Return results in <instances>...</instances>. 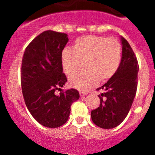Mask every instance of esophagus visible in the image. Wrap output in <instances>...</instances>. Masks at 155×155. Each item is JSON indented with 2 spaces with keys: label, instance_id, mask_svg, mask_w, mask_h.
I'll use <instances>...</instances> for the list:
<instances>
[{
  "label": "esophagus",
  "instance_id": "obj_1",
  "mask_svg": "<svg viewBox=\"0 0 155 155\" xmlns=\"http://www.w3.org/2000/svg\"><path fill=\"white\" fill-rule=\"evenodd\" d=\"M79 94H80L81 97H84V96H85L87 94L85 93V92H83V91H79Z\"/></svg>",
  "mask_w": 155,
  "mask_h": 155
}]
</instances>
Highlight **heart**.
Returning a JSON list of instances; mask_svg holds the SVG:
<instances>
[{
  "label": "heart",
  "mask_w": 155,
  "mask_h": 155,
  "mask_svg": "<svg viewBox=\"0 0 155 155\" xmlns=\"http://www.w3.org/2000/svg\"><path fill=\"white\" fill-rule=\"evenodd\" d=\"M122 47L116 40L106 37L85 36L75 41L73 48H65L62 51V66L70 76L78 70L86 61L84 71L70 77V84L76 89L86 91L98 82L112 79L119 68Z\"/></svg>",
  "instance_id": "obj_1"
}]
</instances>
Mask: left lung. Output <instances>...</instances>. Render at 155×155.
Masks as SVG:
<instances>
[{
    "label": "left lung",
    "mask_w": 155,
    "mask_h": 155,
    "mask_svg": "<svg viewBox=\"0 0 155 155\" xmlns=\"http://www.w3.org/2000/svg\"><path fill=\"white\" fill-rule=\"evenodd\" d=\"M122 57L116 73L97 90H104L98 95L99 107L91 111V119L97 126L111 129L119 125L130 109L137 89L139 64L129 43L121 37Z\"/></svg>",
    "instance_id": "8db88e82"
}]
</instances>
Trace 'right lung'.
<instances>
[{"instance_id":"add662e5","label":"right lung","mask_w":155,"mask_h":155,"mask_svg":"<svg viewBox=\"0 0 155 155\" xmlns=\"http://www.w3.org/2000/svg\"><path fill=\"white\" fill-rule=\"evenodd\" d=\"M68 42L65 33L43 31L29 43L22 58L21 85L26 107L36 121L46 127L64 124L72 104L79 98L76 89L61 90L68 82L61 59ZM57 90L60 91L58 95Z\"/></svg>"}]
</instances>
